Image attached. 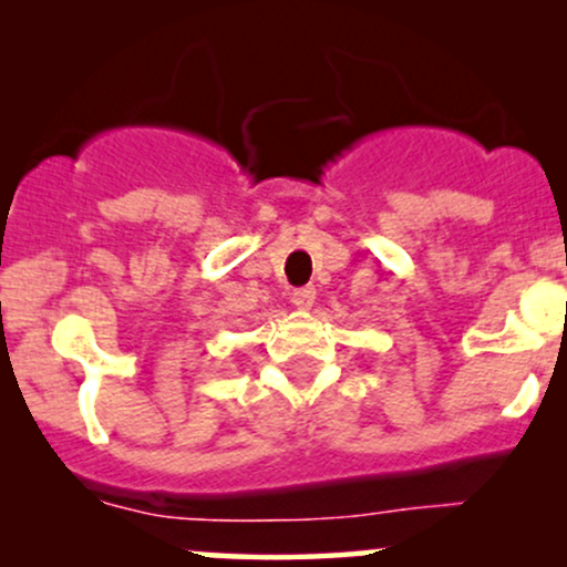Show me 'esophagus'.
<instances>
[{
    "label": "esophagus",
    "instance_id": "obj_1",
    "mask_svg": "<svg viewBox=\"0 0 567 567\" xmlns=\"http://www.w3.org/2000/svg\"><path fill=\"white\" fill-rule=\"evenodd\" d=\"M315 298H317V290L311 288V285H306V288L292 290L290 301H292V306H296V309H309V306L315 303Z\"/></svg>",
    "mask_w": 567,
    "mask_h": 567
}]
</instances>
